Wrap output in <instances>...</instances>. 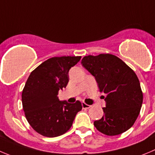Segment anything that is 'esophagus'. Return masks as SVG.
<instances>
[{
  "label": "esophagus",
  "instance_id": "34e87169",
  "mask_svg": "<svg viewBox=\"0 0 155 155\" xmlns=\"http://www.w3.org/2000/svg\"><path fill=\"white\" fill-rule=\"evenodd\" d=\"M82 108H89L91 107V105H88V104L85 103V102H82Z\"/></svg>",
  "mask_w": 155,
  "mask_h": 155
}]
</instances>
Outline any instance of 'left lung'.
<instances>
[{
    "mask_svg": "<svg viewBox=\"0 0 155 155\" xmlns=\"http://www.w3.org/2000/svg\"><path fill=\"white\" fill-rule=\"evenodd\" d=\"M82 65L95 76L99 92L106 94L103 116L94 121L96 129L108 136L129 129L139 115L143 102L135 73L121 59L109 53L84 56Z\"/></svg>",
    "mask_w": 155,
    "mask_h": 155,
    "instance_id": "1",
    "label": "left lung"
}]
</instances>
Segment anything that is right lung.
Here are the masks:
<instances>
[{"label":"right lung","mask_w":155,"mask_h":155,"mask_svg":"<svg viewBox=\"0 0 155 155\" xmlns=\"http://www.w3.org/2000/svg\"><path fill=\"white\" fill-rule=\"evenodd\" d=\"M81 56L52 57L42 63L29 76L22 92V105L30 126L45 137L54 138L71 128L78 112L79 101L68 103L57 97L60 89L69 82V70Z\"/></svg>","instance_id":"add662e5"}]
</instances>
